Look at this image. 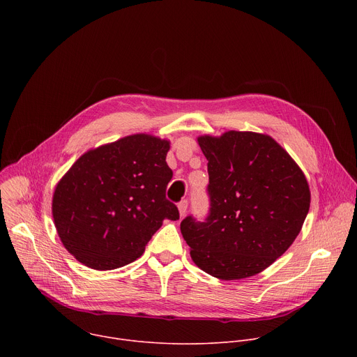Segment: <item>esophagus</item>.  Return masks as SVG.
<instances>
[{
  "instance_id": "obj_1",
  "label": "esophagus",
  "mask_w": 357,
  "mask_h": 357,
  "mask_svg": "<svg viewBox=\"0 0 357 357\" xmlns=\"http://www.w3.org/2000/svg\"><path fill=\"white\" fill-rule=\"evenodd\" d=\"M178 209H179V216L183 218L188 212V200H182L178 203Z\"/></svg>"
}]
</instances>
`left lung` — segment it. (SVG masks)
<instances>
[{"label": "left lung", "mask_w": 357, "mask_h": 357, "mask_svg": "<svg viewBox=\"0 0 357 357\" xmlns=\"http://www.w3.org/2000/svg\"><path fill=\"white\" fill-rule=\"evenodd\" d=\"M197 142L208 160L211 208L203 222H181L190 257L220 280L256 275L299 234L311 203L307 178L270 135L227 131Z\"/></svg>", "instance_id": "obj_1"}]
</instances>
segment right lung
Returning a JSON list of instances; mask_svg holds the SVG:
<instances>
[{
    "instance_id": "right-lung-1",
    "label": "right lung",
    "mask_w": 357,
    "mask_h": 357,
    "mask_svg": "<svg viewBox=\"0 0 357 357\" xmlns=\"http://www.w3.org/2000/svg\"><path fill=\"white\" fill-rule=\"evenodd\" d=\"M169 141L134 134L87 151L56 185L55 227L65 248L94 270H114L142 256L178 208L165 196L172 179Z\"/></svg>"
}]
</instances>
